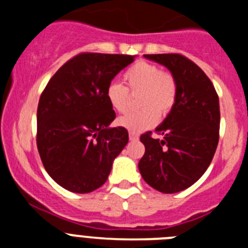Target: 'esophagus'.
Here are the masks:
<instances>
[{"label":"esophagus","instance_id":"34e87169","mask_svg":"<svg viewBox=\"0 0 248 248\" xmlns=\"http://www.w3.org/2000/svg\"><path fill=\"white\" fill-rule=\"evenodd\" d=\"M129 139H130V141H137V140L139 139V135H138L137 133L130 131V133H129Z\"/></svg>","mask_w":248,"mask_h":248}]
</instances>
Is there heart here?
<instances>
[{"instance_id": "heart-1", "label": "heart", "mask_w": 248, "mask_h": 248, "mask_svg": "<svg viewBox=\"0 0 248 248\" xmlns=\"http://www.w3.org/2000/svg\"><path fill=\"white\" fill-rule=\"evenodd\" d=\"M124 79L130 91H141V109L118 119V125L133 133L148 130L159 120L160 114H168L176 102L177 84L171 74L161 71L154 63L140 61L129 67ZM105 97L118 113L129 109V91L123 83L113 80L105 89Z\"/></svg>"}]
</instances>
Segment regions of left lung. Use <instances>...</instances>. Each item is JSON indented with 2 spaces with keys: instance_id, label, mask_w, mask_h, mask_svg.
I'll return each instance as SVG.
<instances>
[{
  "instance_id": "8db88e82",
  "label": "left lung",
  "mask_w": 248,
  "mask_h": 248,
  "mask_svg": "<svg viewBox=\"0 0 248 248\" xmlns=\"http://www.w3.org/2000/svg\"><path fill=\"white\" fill-rule=\"evenodd\" d=\"M164 65L177 84L176 102L164 122L140 137L145 154L139 171L146 184L164 194L187 189L211 164L218 143L220 104L214 84L200 67L181 54H145Z\"/></svg>"
}]
</instances>
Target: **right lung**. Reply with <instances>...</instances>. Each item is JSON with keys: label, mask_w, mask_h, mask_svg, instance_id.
<instances>
[{"label": "right lung", "mask_w": 248, "mask_h": 248, "mask_svg": "<svg viewBox=\"0 0 248 248\" xmlns=\"http://www.w3.org/2000/svg\"><path fill=\"white\" fill-rule=\"evenodd\" d=\"M134 59L126 54H78L59 68L39 98V156L48 175L68 191L87 194L100 187L128 144L126 129L110 126L115 111L105 89Z\"/></svg>", "instance_id": "obj_1"}]
</instances>
